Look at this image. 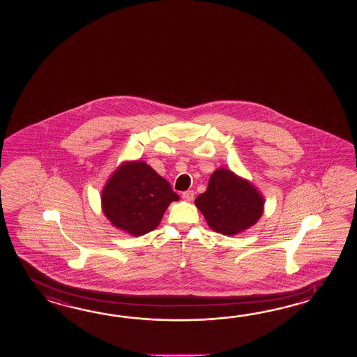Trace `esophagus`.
<instances>
[{
  "instance_id": "obj_1",
  "label": "esophagus",
  "mask_w": 357,
  "mask_h": 357,
  "mask_svg": "<svg viewBox=\"0 0 357 357\" xmlns=\"http://www.w3.org/2000/svg\"><path fill=\"white\" fill-rule=\"evenodd\" d=\"M182 199H183V200H186V202H191V200H194V191H192V190L183 191V192H182Z\"/></svg>"
}]
</instances>
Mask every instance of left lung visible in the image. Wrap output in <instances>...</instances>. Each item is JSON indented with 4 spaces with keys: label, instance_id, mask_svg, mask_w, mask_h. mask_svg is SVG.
Returning a JSON list of instances; mask_svg holds the SVG:
<instances>
[{
    "label": "left lung",
    "instance_id": "left-lung-1",
    "mask_svg": "<svg viewBox=\"0 0 357 357\" xmlns=\"http://www.w3.org/2000/svg\"><path fill=\"white\" fill-rule=\"evenodd\" d=\"M195 205L213 231L236 235L258 222L264 197L248 180L218 168L211 176L205 192L195 199Z\"/></svg>",
    "mask_w": 357,
    "mask_h": 357
}]
</instances>
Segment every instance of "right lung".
<instances>
[{
    "label": "right lung",
    "instance_id": "obj_1",
    "mask_svg": "<svg viewBox=\"0 0 357 357\" xmlns=\"http://www.w3.org/2000/svg\"><path fill=\"white\" fill-rule=\"evenodd\" d=\"M180 197L145 162L122 163L102 190V208L114 227L142 236L160 225L168 205Z\"/></svg>",
    "mask_w": 357,
    "mask_h": 357
}]
</instances>
